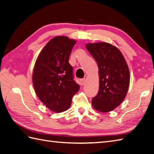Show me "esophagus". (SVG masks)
<instances>
[{
	"label": "esophagus",
	"mask_w": 154,
	"mask_h": 154,
	"mask_svg": "<svg viewBox=\"0 0 154 154\" xmlns=\"http://www.w3.org/2000/svg\"><path fill=\"white\" fill-rule=\"evenodd\" d=\"M85 83V79H81V81H80V84H81V85H83Z\"/></svg>",
	"instance_id": "1"
}]
</instances>
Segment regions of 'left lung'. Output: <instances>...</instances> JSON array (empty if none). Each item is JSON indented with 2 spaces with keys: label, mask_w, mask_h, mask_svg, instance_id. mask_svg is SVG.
<instances>
[{
  "label": "left lung",
  "mask_w": 154,
  "mask_h": 154,
  "mask_svg": "<svg viewBox=\"0 0 154 154\" xmlns=\"http://www.w3.org/2000/svg\"><path fill=\"white\" fill-rule=\"evenodd\" d=\"M87 50L99 67V89L92 105L101 112L119 106L125 99L130 84V71L123 55L116 47L106 42L87 44Z\"/></svg>",
  "instance_id": "left-lung-1"
}]
</instances>
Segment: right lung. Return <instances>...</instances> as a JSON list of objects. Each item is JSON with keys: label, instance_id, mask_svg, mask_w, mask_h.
Returning a JSON list of instances; mask_svg holds the SVG:
<instances>
[{"label": "right lung", "instance_id": "obj_1", "mask_svg": "<svg viewBox=\"0 0 154 154\" xmlns=\"http://www.w3.org/2000/svg\"><path fill=\"white\" fill-rule=\"evenodd\" d=\"M76 41L55 37L45 45L35 63L32 81L38 97L55 112L67 110L79 85L73 80L69 57Z\"/></svg>", "mask_w": 154, "mask_h": 154}]
</instances>
